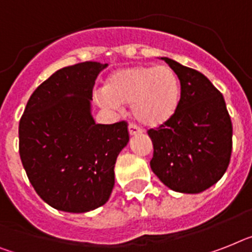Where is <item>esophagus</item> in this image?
I'll list each match as a JSON object with an SVG mask.
<instances>
[{
  "instance_id": "esophagus-1",
  "label": "esophagus",
  "mask_w": 252,
  "mask_h": 252,
  "mask_svg": "<svg viewBox=\"0 0 252 252\" xmlns=\"http://www.w3.org/2000/svg\"><path fill=\"white\" fill-rule=\"evenodd\" d=\"M128 132H130V136H134V135L141 134L143 131H141V128L138 127L136 125L130 124V125H128Z\"/></svg>"
}]
</instances>
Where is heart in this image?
I'll use <instances>...</instances> for the list:
<instances>
[{
	"instance_id": "1",
	"label": "heart",
	"mask_w": 252,
	"mask_h": 252,
	"mask_svg": "<svg viewBox=\"0 0 252 252\" xmlns=\"http://www.w3.org/2000/svg\"><path fill=\"white\" fill-rule=\"evenodd\" d=\"M94 100L105 109L131 104L135 120L145 127H159L179 108L180 84L167 65H134L108 77L105 90L94 93Z\"/></svg>"
}]
</instances>
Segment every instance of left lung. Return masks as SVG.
<instances>
[{
    "label": "left lung",
    "mask_w": 252,
    "mask_h": 252,
    "mask_svg": "<svg viewBox=\"0 0 252 252\" xmlns=\"http://www.w3.org/2000/svg\"><path fill=\"white\" fill-rule=\"evenodd\" d=\"M180 81L175 116L148 130L153 143L151 168L166 187L201 193L219 182L232 155L233 127L220 91L201 72L161 58Z\"/></svg>",
    "instance_id": "obj_1"
}]
</instances>
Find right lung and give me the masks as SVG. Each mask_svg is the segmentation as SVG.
I'll use <instances>...</instances> for the list:
<instances>
[{
	"mask_svg": "<svg viewBox=\"0 0 252 252\" xmlns=\"http://www.w3.org/2000/svg\"><path fill=\"white\" fill-rule=\"evenodd\" d=\"M108 64L84 62L56 70L31 95L19 122V153L29 182L51 207L87 213L103 206L114 165L127 145L125 121L95 124L93 89Z\"/></svg>",
	"mask_w": 252,
	"mask_h": 252,
	"instance_id": "obj_1",
	"label": "right lung"
}]
</instances>
